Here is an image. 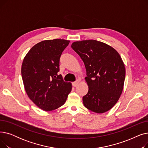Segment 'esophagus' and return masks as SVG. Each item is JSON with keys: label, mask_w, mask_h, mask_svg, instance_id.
<instances>
[{"label": "esophagus", "mask_w": 148, "mask_h": 148, "mask_svg": "<svg viewBox=\"0 0 148 148\" xmlns=\"http://www.w3.org/2000/svg\"><path fill=\"white\" fill-rule=\"evenodd\" d=\"M79 83H80V80H77L75 82H73V86H74V87H76L77 85H78L79 84Z\"/></svg>", "instance_id": "1"}]
</instances>
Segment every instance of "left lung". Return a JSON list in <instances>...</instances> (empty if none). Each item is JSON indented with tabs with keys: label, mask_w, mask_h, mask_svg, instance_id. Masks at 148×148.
Listing matches in <instances>:
<instances>
[{
	"label": "left lung",
	"mask_w": 148,
	"mask_h": 148,
	"mask_svg": "<svg viewBox=\"0 0 148 148\" xmlns=\"http://www.w3.org/2000/svg\"><path fill=\"white\" fill-rule=\"evenodd\" d=\"M72 49L84 62L88 85L83 103L97 113L110 110L118 102L123 88L125 68L118 52L104 42L94 40L74 42Z\"/></svg>",
	"instance_id": "1"
}]
</instances>
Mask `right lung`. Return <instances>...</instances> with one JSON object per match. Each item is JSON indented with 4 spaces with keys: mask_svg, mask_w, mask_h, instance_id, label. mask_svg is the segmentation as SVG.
<instances>
[{
    "mask_svg": "<svg viewBox=\"0 0 148 148\" xmlns=\"http://www.w3.org/2000/svg\"><path fill=\"white\" fill-rule=\"evenodd\" d=\"M69 41L54 39L35 44L23 59L21 76L26 94L41 109L51 111L65 103L72 84L59 71L61 54Z\"/></svg>",
    "mask_w": 148,
    "mask_h": 148,
    "instance_id": "right-lung-1",
    "label": "right lung"
}]
</instances>
